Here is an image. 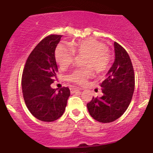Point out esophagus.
<instances>
[{"label": "esophagus", "mask_w": 153, "mask_h": 153, "mask_svg": "<svg viewBox=\"0 0 153 153\" xmlns=\"http://www.w3.org/2000/svg\"><path fill=\"white\" fill-rule=\"evenodd\" d=\"M79 91V89L77 88H70V91H71V94H74L76 91Z\"/></svg>", "instance_id": "esophagus-1"}]
</instances>
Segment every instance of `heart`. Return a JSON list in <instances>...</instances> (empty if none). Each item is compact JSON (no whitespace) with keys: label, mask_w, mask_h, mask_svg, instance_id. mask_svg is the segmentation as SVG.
Returning <instances> with one entry per match:
<instances>
[{"label":"heart","mask_w":153,"mask_h":153,"mask_svg":"<svg viewBox=\"0 0 153 153\" xmlns=\"http://www.w3.org/2000/svg\"><path fill=\"white\" fill-rule=\"evenodd\" d=\"M75 53L85 54L84 65L85 68L74 70L67 75L70 82L78 85L86 84L88 79L93 76L92 67L97 72H101L107 68L110 62V54L104 44L94 39H86L71 42L68 46L60 43L56 47L55 57L61 68H65L73 62Z\"/></svg>","instance_id":"1"}]
</instances>
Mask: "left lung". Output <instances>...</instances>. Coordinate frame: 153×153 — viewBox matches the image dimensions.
I'll return each mask as SVG.
<instances>
[{
  "label": "left lung",
  "instance_id": "8db88e82",
  "mask_svg": "<svg viewBox=\"0 0 153 153\" xmlns=\"http://www.w3.org/2000/svg\"><path fill=\"white\" fill-rule=\"evenodd\" d=\"M114 62L101 83L103 96L94 97L87 107L91 116L100 123H111L120 117L131 102L135 76L126 51L114 42Z\"/></svg>",
  "mask_w": 153,
  "mask_h": 153
}]
</instances>
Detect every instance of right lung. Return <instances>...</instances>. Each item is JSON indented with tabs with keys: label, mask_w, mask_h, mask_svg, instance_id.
<instances>
[{
	"label": "right lung",
	"mask_w": 153,
	"mask_h": 153,
	"mask_svg": "<svg viewBox=\"0 0 153 153\" xmlns=\"http://www.w3.org/2000/svg\"><path fill=\"white\" fill-rule=\"evenodd\" d=\"M61 35H50L37 44L30 53L22 75L24 101L30 112L44 122L56 120L64 114L70 96L68 88L56 91L51 87L58 67L55 51Z\"/></svg>",
	"instance_id": "right-lung-1"
}]
</instances>
